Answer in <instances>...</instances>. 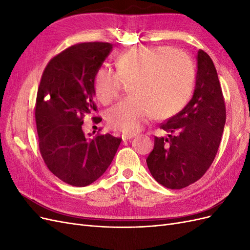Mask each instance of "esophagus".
Listing matches in <instances>:
<instances>
[{
    "instance_id": "34e87169",
    "label": "esophagus",
    "mask_w": 250,
    "mask_h": 250,
    "mask_svg": "<svg viewBox=\"0 0 250 250\" xmlns=\"http://www.w3.org/2000/svg\"><path fill=\"white\" fill-rule=\"evenodd\" d=\"M135 135H137V134H134V133H123V134H122V139H123V141L130 140V139L134 138Z\"/></svg>"
}]
</instances>
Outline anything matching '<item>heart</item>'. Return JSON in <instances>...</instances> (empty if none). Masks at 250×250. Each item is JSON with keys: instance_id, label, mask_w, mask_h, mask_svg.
<instances>
[{"instance_id": "obj_1", "label": "heart", "mask_w": 250, "mask_h": 250, "mask_svg": "<svg viewBox=\"0 0 250 250\" xmlns=\"http://www.w3.org/2000/svg\"><path fill=\"white\" fill-rule=\"evenodd\" d=\"M116 70L102 66L96 72L94 92L102 104L120 97L124 82H131L133 96L112 107L109 125L120 131L137 132L154 115L166 119L175 115L190 98L195 65L186 52L168 46H141L116 57Z\"/></svg>"}]
</instances>
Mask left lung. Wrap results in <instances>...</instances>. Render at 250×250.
I'll return each instance as SVG.
<instances>
[{"mask_svg":"<svg viewBox=\"0 0 250 250\" xmlns=\"http://www.w3.org/2000/svg\"><path fill=\"white\" fill-rule=\"evenodd\" d=\"M226 108L213 60L198 52V72L191 101L161 124L169 134L154 139L147 157L151 175L162 186L179 190L200 179L213 164L225 125Z\"/></svg>","mask_w":250,"mask_h":250,"instance_id":"obj_1","label":"left lung"}]
</instances>
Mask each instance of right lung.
Segmentation results:
<instances>
[{
	"instance_id": "1",
	"label": "right lung",
	"mask_w": 250,
	"mask_h": 250,
	"mask_svg": "<svg viewBox=\"0 0 250 250\" xmlns=\"http://www.w3.org/2000/svg\"><path fill=\"white\" fill-rule=\"evenodd\" d=\"M112 49L103 42H80L53 57L44 67L37 90L35 122L39 147L48 169L65 184L85 187L106 171L121 138L82 131L83 119L98 112L94 78ZM102 120V119H101Z\"/></svg>"
}]
</instances>
